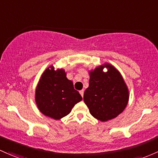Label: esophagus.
Masks as SVG:
<instances>
[{"label": "esophagus", "instance_id": "1", "mask_svg": "<svg viewBox=\"0 0 158 158\" xmlns=\"http://www.w3.org/2000/svg\"><path fill=\"white\" fill-rule=\"evenodd\" d=\"M79 93H80L81 96H82L83 98V96H84V90H82V91H79Z\"/></svg>", "mask_w": 158, "mask_h": 158}]
</instances>
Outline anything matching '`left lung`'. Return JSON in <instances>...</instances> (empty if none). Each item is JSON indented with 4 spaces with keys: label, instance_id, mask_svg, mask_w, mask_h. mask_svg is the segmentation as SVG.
<instances>
[{
    "label": "left lung",
    "instance_id": "8db88e82",
    "mask_svg": "<svg viewBox=\"0 0 158 158\" xmlns=\"http://www.w3.org/2000/svg\"><path fill=\"white\" fill-rule=\"evenodd\" d=\"M106 68L107 71L103 70ZM89 86L84 93L85 103L94 118L100 121L120 115L129 101V90L121 73L109 63L88 71Z\"/></svg>",
    "mask_w": 158,
    "mask_h": 158
}]
</instances>
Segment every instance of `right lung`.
I'll use <instances>...</instances> for the list:
<instances>
[{"label":"right lung","mask_w":158,"mask_h":158,"mask_svg":"<svg viewBox=\"0 0 158 158\" xmlns=\"http://www.w3.org/2000/svg\"><path fill=\"white\" fill-rule=\"evenodd\" d=\"M82 96L74 89L63 68L49 66L43 73L35 89V102L44 115L59 120L67 115Z\"/></svg>","instance_id":"obj_1"}]
</instances>
